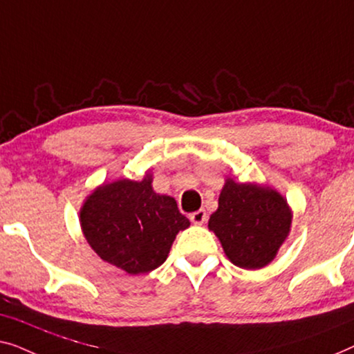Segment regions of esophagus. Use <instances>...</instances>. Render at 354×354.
Segmentation results:
<instances>
[{"mask_svg": "<svg viewBox=\"0 0 354 354\" xmlns=\"http://www.w3.org/2000/svg\"><path fill=\"white\" fill-rule=\"evenodd\" d=\"M191 221L194 223V225H203V223L207 221V212L205 210H197L191 213Z\"/></svg>", "mask_w": 354, "mask_h": 354, "instance_id": "1", "label": "esophagus"}]
</instances>
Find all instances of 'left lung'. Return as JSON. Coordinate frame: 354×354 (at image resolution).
Wrapping results in <instances>:
<instances>
[{"mask_svg": "<svg viewBox=\"0 0 354 354\" xmlns=\"http://www.w3.org/2000/svg\"><path fill=\"white\" fill-rule=\"evenodd\" d=\"M292 210L276 189L227 178L208 229L232 265L260 270L274 260L290 232Z\"/></svg>", "mask_w": 354, "mask_h": 354, "instance_id": "8db88e82", "label": "left lung"}]
</instances>
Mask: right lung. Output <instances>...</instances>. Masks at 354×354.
Here are the masks:
<instances>
[{
	"instance_id": "obj_1",
	"label": "right lung",
	"mask_w": 354,
	"mask_h": 354,
	"mask_svg": "<svg viewBox=\"0 0 354 354\" xmlns=\"http://www.w3.org/2000/svg\"><path fill=\"white\" fill-rule=\"evenodd\" d=\"M80 225L104 261L144 274L167 260L176 234L191 223L175 198L153 191L146 173L141 181L117 179L94 189L80 210Z\"/></svg>"
}]
</instances>
